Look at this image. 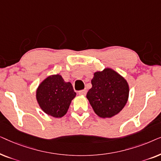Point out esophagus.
<instances>
[{
	"mask_svg": "<svg viewBox=\"0 0 161 161\" xmlns=\"http://www.w3.org/2000/svg\"><path fill=\"white\" fill-rule=\"evenodd\" d=\"M78 94H80V95H86V89L80 90V91L78 92Z\"/></svg>",
	"mask_w": 161,
	"mask_h": 161,
	"instance_id": "esophagus-1",
	"label": "esophagus"
}]
</instances>
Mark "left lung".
<instances>
[{
	"label": "left lung",
	"instance_id": "8db88e82",
	"mask_svg": "<svg viewBox=\"0 0 161 161\" xmlns=\"http://www.w3.org/2000/svg\"><path fill=\"white\" fill-rule=\"evenodd\" d=\"M86 97L94 111L101 118H111L122 111L129 96L127 80L114 69L96 72Z\"/></svg>",
	"mask_w": 161,
	"mask_h": 161
}]
</instances>
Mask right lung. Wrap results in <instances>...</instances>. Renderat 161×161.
<instances>
[{
  "label": "right lung",
  "mask_w": 161,
  "mask_h": 161,
  "mask_svg": "<svg viewBox=\"0 0 161 161\" xmlns=\"http://www.w3.org/2000/svg\"><path fill=\"white\" fill-rule=\"evenodd\" d=\"M76 93L70 82H65L60 75L48 76L36 89V100L47 115L61 118L67 114Z\"/></svg>",
  "instance_id": "add662e5"
}]
</instances>
